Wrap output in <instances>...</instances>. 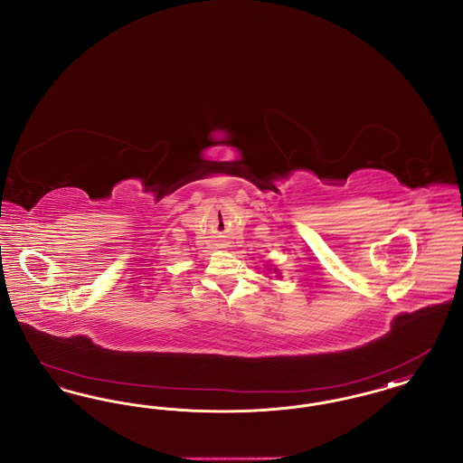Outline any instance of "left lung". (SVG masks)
Wrapping results in <instances>:
<instances>
[{
  "label": "left lung",
  "instance_id": "8db88e82",
  "mask_svg": "<svg viewBox=\"0 0 463 463\" xmlns=\"http://www.w3.org/2000/svg\"><path fill=\"white\" fill-rule=\"evenodd\" d=\"M274 272H276V269H274Z\"/></svg>",
  "mask_w": 463,
  "mask_h": 463
}]
</instances>
